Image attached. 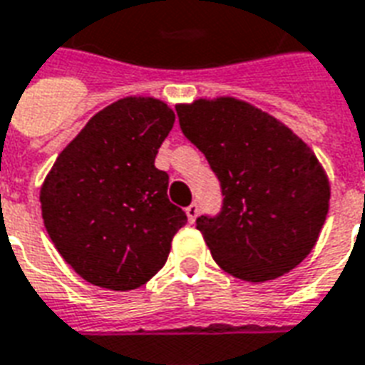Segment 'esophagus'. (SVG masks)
Returning <instances> with one entry per match:
<instances>
[{"label": "esophagus", "instance_id": "1", "mask_svg": "<svg viewBox=\"0 0 365 365\" xmlns=\"http://www.w3.org/2000/svg\"><path fill=\"white\" fill-rule=\"evenodd\" d=\"M185 215L190 218V222H195L197 215H199V207H197V203H191L190 207H185Z\"/></svg>", "mask_w": 365, "mask_h": 365}]
</instances>
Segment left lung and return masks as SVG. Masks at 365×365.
Returning <instances> with one entry per match:
<instances>
[{"mask_svg": "<svg viewBox=\"0 0 365 365\" xmlns=\"http://www.w3.org/2000/svg\"><path fill=\"white\" fill-rule=\"evenodd\" d=\"M175 112L220 182V212L197 218L218 267L247 282L279 279L298 267L319 237L331 199L312 148L244 100L199 98Z\"/></svg>", "mask_w": 365, "mask_h": 365, "instance_id": "obj_1", "label": "left lung"}]
</instances>
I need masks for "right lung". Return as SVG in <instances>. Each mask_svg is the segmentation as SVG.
<instances>
[{"mask_svg": "<svg viewBox=\"0 0 365 365\" xmlns=\"http://www.w3.org/2000/svg\"><path fill=\"white\" fill-rule=\"evenodd\" d=\"M174 120L162 100H118L88 120L46 175V230L86 282L133 290L166 263L172 237L187 222L170 203L168 174L155 166Z\"/></svg>", "mask_w": 365, "mask_h": 365, "instance_id": "right-lung-1", "label": "right lung"}]
</instances>
